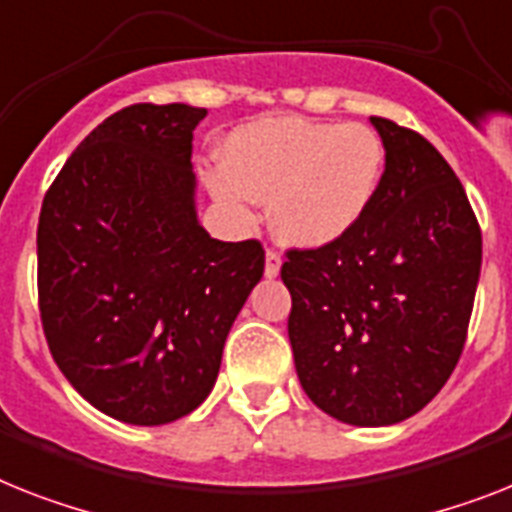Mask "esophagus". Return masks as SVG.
<instances>
[{
  "mask_svg": "<svg viewBox=\"0 0 512 512\" xmlns=\"http://www.w3.org/2000/svg\"><path fill=\"white\" fill-rule=\"evenodd\" d=\"M280 266H282L280 253L274 251V248H266V266H264L266 277H277V274H280Z\"/></svg>",
  "mask_w": 512,
  "mask_h": 512,
  "instance_id": "obj_1",
  "label": "esophagus"
}]
</instances>
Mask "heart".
Listing matches in <instances>:
<instances>
[{
	"instance_id": "1",
	"label": "heart",
	"mask_w": 512,
	"mask_h": 512,
	"mask_svg": "<svg viewBox=\"0 0 512 512\" xmlns=\"http://www.w3.org/2000/svg\"><path fill=\"white\" fill-rule=\"evenodd\" d=\"M384 175V143L361 122L272 117L232 130L211 196L240 225L272 201L274 232L298 248L345 238L369 211Z\"/></svg>"
}]
</instances>
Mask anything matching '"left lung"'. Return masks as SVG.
I'll use <instances>...</instances> for the list:
<instances>
[{
  "mask_svg": "<svg viewBox=\"0 0 512 512\" xmlns=\"http://www.w3.org/2000/svg\"><path fill=\"white\" fill-rule=\"evenodd\" d=\"M384 175L345 238L287 251V335L316 408L342 424L390 426L453 374L474 311L481 230L445 156L416 130L371 117Z\"/></svg>",
  "mask_w": 512,
  "mask_h": 512,
  "instance_id": "obj_1",
  "label": "left lung"
}]
</instances>
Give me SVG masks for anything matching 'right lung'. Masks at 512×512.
I'll use <instances>...</instances> for the list:
<instances>
[{"instance_id": "obj_1", "label": "right lung", "mask_w": 512, "mask_h": 512, "mask_svg": "<svg viewBox=\"0 0 512 512\" xmlns=\"http://www.w3.org/2000/svg\"><path fill=\"white\" fill-rule=\"evenodd\" d=\"M206 109L133 104L83 138L38 217V311L54 361L101 413L170 424L204 403L259 240L198 225L193 130Z\"/></svg>"}]
</instances>
